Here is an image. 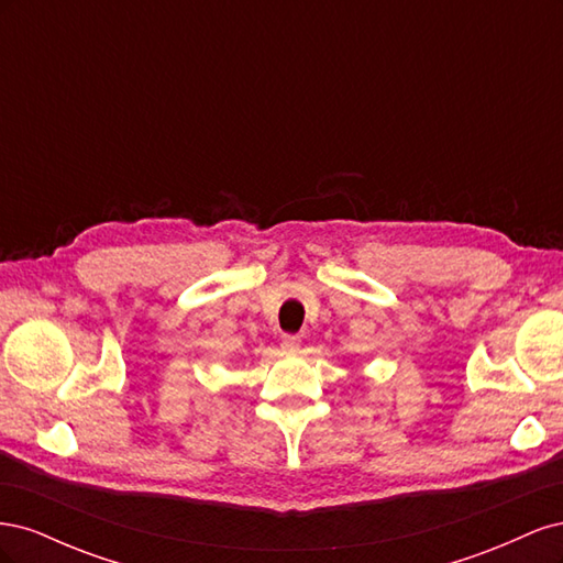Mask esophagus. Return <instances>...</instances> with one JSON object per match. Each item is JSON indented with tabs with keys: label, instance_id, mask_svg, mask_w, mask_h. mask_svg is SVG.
I'll list each match as a JSON object with an SVG mask.
<instances>
[{
	"label": "esophagus",
	"instance_id": "1",
	"mask_svg": "<svg viewBox=\"0 0 563 563\" xmlns=\"http://www.w3.org/2000/svg\"><path fill=\"white\" fill-rule=\"evenodd\" d=\"M298 347H300V335H294V333H284L282 335V350L284 352H298Z\"/></svg>",
	"mask_w": 563,
	"mask_h": 563
}]
</instances>
